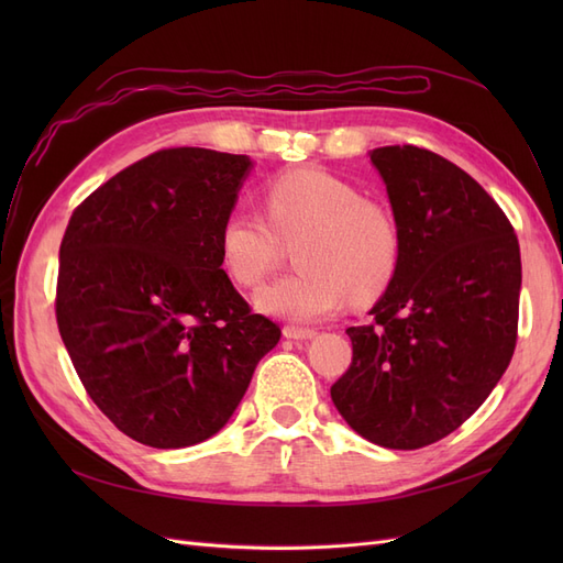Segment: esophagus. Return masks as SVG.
I'll return each mask as SVG.
<instances>
[{
    "instance_id": "esophagus-1",
    "label": "esophagus",
    "mask_w": 563,
    "mask_h": 563,
    "mask_svg": "<svg viewBox=\"0 0 563 563\" xmlns=\"http://www.w3.org/2000/svg\"><path fill=\"white\" fill-rule=\"evenodd\" d=\"M284 335L291 340H310L317 335L314 329H300V327H284Z\"/></svg>"
}]
</instances>
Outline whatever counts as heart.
<instances>
[{"instance_id":"obj_1","label":"heart","mask_w":563,"mask_h":563,"mask_svg":"<svg viewBox=\"0 0 563 563\" xmlns=\"http://www.w3.org/2000/svg\"><path fill=\"white\" fill-rule=\"evenodd\" d=\"M265 213L232 207L218 232L225 275L255 288L295 246L298 272L267 284L255 308L294 323H310L345 300L376 298L395 279L401 261L397 218L383 201L321 168H298L269 180Z\"/></svg>"}]
</instances>
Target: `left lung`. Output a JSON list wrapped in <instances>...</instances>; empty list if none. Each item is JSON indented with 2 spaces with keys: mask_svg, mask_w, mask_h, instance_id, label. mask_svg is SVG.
I'll use <instances>...</instances> for the list:
<instances>
[{
  "mask_svg": "<svg viewBox=\"0 0 563 563\" xmlns=\"http://www.w3.org/2000/svg\"><path fill=\"white\" fill-rule=\"evenodd\" d=\"M401 232V261L352 364L331 387L350 428L413 451L457 430L517 345L521 255L512 223L463 168L416 145L371 152Z\"/></svg>",
  "mask_w": 563,
  "mask_h": 563,
  "instance_id": "obj_1",
  "label": "left lung"
}]
</instances>
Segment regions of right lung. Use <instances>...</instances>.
Wrapping results in <instances>:
<instances>
[{"instance_id":"right-lung-1","label":"right lung","mask_w":563,"mask_h":563,"mask_svg":"<svg viewBox=\"0 0 563 563\" xmlns=\"http://www.w3.org/2000/svg\"><path fill=\"white\" fill-rule=\"evenodd\" d=\"M249 168L246 155L159 150L84 199L63 234L60 338L93 404L145 446L213 437L282 338L220 267Z\"/></svg>"}]
</instances>
